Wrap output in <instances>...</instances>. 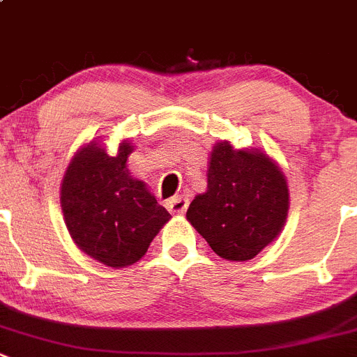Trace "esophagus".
I'll return each mask as SVG.
<instances>
[{
    "instance_id": "1",
    "label": "esophagus",
    "mask_w": 357,
    "mask_h": 357,
    "mask_svg": "<svg viewBox=\"0 0 357 357\" xmlns=\"http://www.w3.org/2000/svg\"><path fill=\"white\" fill-rule=\"evenodd\" d=\"M188 205L189 200L185 196H173V198H169V200L166 202V208H168L169 212H173V214H184Z\"/></svg>"
}]
</instances>
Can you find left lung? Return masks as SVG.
<instances>
[{"label":"left lung","mask_w":357,"mask_h":357,"mask_svg":"<svg viewBox=\"0 0 357 357\" xmlns=\"http://www.w3.org/2000/svg\"><path fill=\"white\" fill-rule=\"evenodd\" d=\"M289 214V185L280 166L260 150L215 143L207 191L188 208L189 223L215 255L246 261L271 244Z\"/></svg>","instance_id":"left-lung-1"}]
</instances>
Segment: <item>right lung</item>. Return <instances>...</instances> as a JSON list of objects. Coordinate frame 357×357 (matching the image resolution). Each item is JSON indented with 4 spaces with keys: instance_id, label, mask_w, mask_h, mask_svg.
I'll return each mask as SVG.
<instances>
[{
    "instance_id": "obj_1",
    "label": "right lung",
    "mask_w": 357,
    "mask_h": 357,
    "mask_svg": "<svg viewBox=\"0 0 357 357\" xmlns=\"http://www.w3.org/2000/svg\"><path fill=\"white\" fill-rule=\"evenodd\" d=\"M132 150L122 142L113 157L90 142L72 157L61 182L70 237L88 257L114 269L136 264L172 218L145 182L130 176L127 157Z\"/></svg>"
}]
</instances>
